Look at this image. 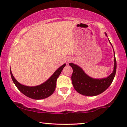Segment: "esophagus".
<instances>
[{"label": "esophagus", "instance_id": "obj_1", "mask_svg": "<svg viewBox=\"0 0 127 127\" xmlns=\"http://www.w3.org/2000/svg\"><path fill=\"white\" fill-rule=\"evenodd\" d=\"M73 61V59L72 58H69V59H68V62H70V61Z\"/></svg>", "mask_w": 127, "mask_h": 127}]
</instances>
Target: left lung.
Returning a JSON list of instances; mask_svg holds the SVG:
<instances>
[{
	"label": "left lung",
	"instance_id": "left-lung-1",
	"mask_svg": "<svg viewBox=\"0 0 127 127\" xmlns=\"http://www.w3.org/2000/svg\"><path fill=\"white\" fill-rule=\"evenodd\" d=\"M105 33L107 37L106 33ZM109 42L112 46L110 41ZM114 64L113 72L108 77L103 78H92L86 73L82 68L78 65L72 63L69 64L73 69L71 79L75 90L79 94L87 96H96L104 92L112 83L117 70V62L114 51Z\"/></svg>",
	"mask_w": 127,
	"mask_h": 127
}]
</instances>
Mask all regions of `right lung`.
Segmentation results:
<instances>
[{"instance_id": "1", "label": "right lung", "mask_w": 127, "mask_h": 127, "mask_svg": "<svg viewBox=\"0 0 127 127\" xmlns=\"http://www.w3.org/2000/svg\"><path fill=\"white\" fill-rule=\"evenodd\" d=\"M65 65L66 64L64 63L63 65L60 66L58 69L55 70V72L51 75V76L48 80L41 84L35 86H28L21 84L15 79L12 74L10 68V72L14 85L23 94L32 99L41 100L49 97L54 93L55 90L56 85H57V78L61 74L62 70Z\"/></svg>"}]
</instances>
